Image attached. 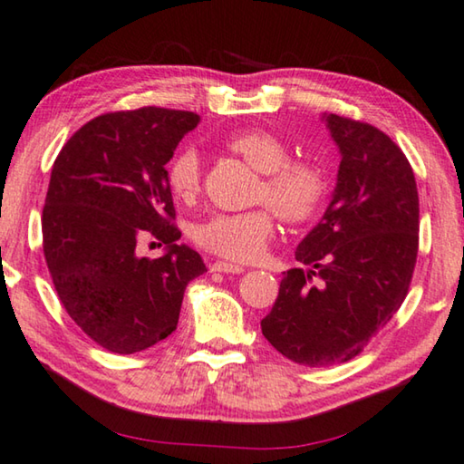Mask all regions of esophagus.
Listing matches in <instances>:
<instances>
[{
    "mask_svg": "<svg viewBox=\"0 0 464 464\" xmlns=\"http://www.w3.org/2000/svg\"><path fill=\"white\" fill-rule=\"evenodd\" d=\"M210 271L212 273H233V275H239V273H244V266L231 265V262H214V265H210Z\"/></svg>",
    "mask_w": 464,
    "mask_h": 464,
    "instance_id": "obj_1",
    "label": "esophagus"
}]
</instances>
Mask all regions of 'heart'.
<instances>
[{
	"label": "heart",
	"mask_w": 464,
	"mask_h": 464,
	"mask_svg": "<svg viewBox=\"0 0 464 464\" xmlns=\"http://www.w3.org/2000/svg\"><path fill=\"white\" fill-rule=\"evenodd\" d=\"M227 148L262 175L256 202L271 205L276 217L289 225H302L316 217L329 193V177L321 164L289 160V145L258 129L235 133L227 140ZM166 185L179 202H191L198 196L202 164L196 150L183 148L170 158ZM270 209L260 206L247 212L214 214L198 225L196 241L220 258L252 262L260 258L275 233V214Z\"/></svg>",
	"instance_id": "heart-1"
}]
</instances>
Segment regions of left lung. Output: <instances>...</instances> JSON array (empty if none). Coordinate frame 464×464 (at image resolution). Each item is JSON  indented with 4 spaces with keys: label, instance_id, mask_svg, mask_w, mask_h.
<instances>
[{
    "label": "left lung",
    "instance_id": "left-lung-1",
    "mask_svg": "<svg viewBox=\"0 0 464 464\" xmlns=\"http://www.w3.org/2000/svg\"><path fill=\"white\" fill-rule=\"evenodd\" d=\"M342 154L321 223L295 250L262 335L304 366L348 362L409 294L419 252V193L411 162L369 122L324 114Z\"/></svg>",
    "mask_w": 464,
    "mask_h": 464
}]
</instances>
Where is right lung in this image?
Returning <instances> with one entry per match:
<instances>
[{"instance_id":"obj_1","label":"right lung","mask_w":464,"mask_h":464,"mask_svg":"<svg viewBox=\"0 0 464 464\" xmlns=\"http://www.w3.org/2000/svg\"><path fill=\"white\" fill-rule=\"evenodd\" d=\"M199 116L140 108L108 112L64 143L55 158L41 231L62 306L102 348L135 354L177 329L185 287L206 271L179 246L166 162ZM145 237L167 246L160 259L134 252Z\"/></svg>"}]
</instances>
